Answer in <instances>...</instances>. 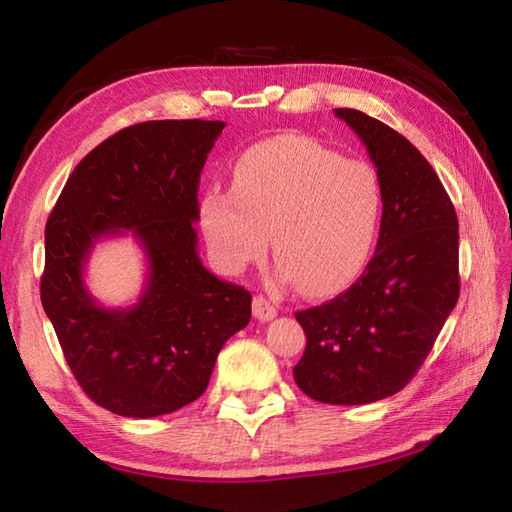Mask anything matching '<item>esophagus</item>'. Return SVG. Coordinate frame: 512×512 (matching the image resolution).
<instances>
[{
    "mask_svg": "<svg viewBox=\"0 0 512 512\" xmlns=\"http://www.w3.org/2000/svg\"><path fill=\"white\" fill-rule=\"evenodd\" d=\"M253 314H255V319H259V321H270V319L277 317V308H275V303L266 299L264 295H257L253 299Z\"/></svg>",
    "mask_w": 512,
    "mask_h": 512,
    "instance_id": "1",
    "label": "esophagus"
}]
</instances>
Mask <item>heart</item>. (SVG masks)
I'll return each mask as SVG.
<instances>
[{"label": "heart", "mask_w": 512, "mask_h": 512, "mask_svg": "<svg viewBox=\"0 0 512 512\" xmlns=\"http://www.w3.org/2000/svg\"><path fill=\"white\" fill-rule=\"evenodd\" d=\"M383 215L374 167L306 136H277L244 151L231 189L200 200L215 264L239 273L273 244L279 277L308 297L345 290L367 266Z\"/></svg>", "instance_id": "b5f03b06"}]
</instances>
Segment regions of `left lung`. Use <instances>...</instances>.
I'll return each instance as SVG.
<instances>
[{"mask_svg": "<svg viewBox=\"0 0 512 512\" xmlns=\"http://www.w3.org/2000/svg\"><path fill=\"white\" fill-rule=\"evenodd\" d=\"M334 114L376 165L383 217L376 253L356 284L295 314L308 343L292 374L314 400L367 405L409 383L458 303V215L405 136L358 110Z\"/></svg>", "mask_w": 512, "mask_h": 512, "instance_id": "8db88e82", "label": "left lung"}]
</instances>
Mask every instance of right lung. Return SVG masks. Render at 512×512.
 <instances>
[{"label": "right lung", "instance_id": "right-lung-1", "mask_svg": "<svg viewBox=\"0 0 512 512\" xmlns=\"http://www.w3.org/2000/svg\"><path fill=\"white\" fill-rule=\"evenodd\" d=\"M222 121H147L110 136L65 182L46 224L41 303L96 405L156 418L198 400L222 345L250 321V292L198 255L200 173ZM129 230L148 279L129 309H103L82 273L101 236Z\"/></svg>", "mask_w": 512, "mask_h": 512}]
</instances>
